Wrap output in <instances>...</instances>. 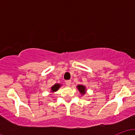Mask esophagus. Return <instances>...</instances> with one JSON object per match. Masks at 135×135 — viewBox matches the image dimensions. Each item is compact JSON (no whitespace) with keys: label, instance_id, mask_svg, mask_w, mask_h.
Returning a JSON list of instances; mask_svg holds the SVG:
<instances>
[{"label":"esophagus","instance_id":"1","mask_svg":"<svg viewBox=\"0 0 135 135\" xmlns=\"http://www.w3.org/2000/svg\"><path fill=\"white\" fill-rule=\"evenodd\" d=\"M65 84H66V86H70V84H71V80H66V81H65Z\"/></svg>","mask_w":135,"mask_h":135}]
</instances>
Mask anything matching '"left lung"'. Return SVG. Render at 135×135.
<instances>
[{
  "label": "left lung",
  "mask_w": 135,
  "mask_h": 135,
  "mask_svg": "<svg viewBox=\"0 0 135 135\" xmlns=\"http://www.w3.org/2000/svg\"><path fill=\"white\" fill-rule=\"evenodd\" d=\"M77 89H78L79 91L80 92V93L81 94V95H84V94H86V86H84L83 84H79L77 86Z\"/></svg>",
  "instance_id": "left-lung-1"
}]
</instances>
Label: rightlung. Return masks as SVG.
Here are the masks:
<instances>
[{
  "label": "right lung",
  "mask_w": 135,
  "mask_h": 135,
  "mask_svg": "<svg viewBox=\"0 0 135 135\" xmlns=\"http://www.w3.org/2000/svg\"><path fill=\"white\" fill-rule=\"evenodd\" d=\"M61 84H55V85H53V86L51 88V93H55L56 91H57L58 90L59 88L61 87Z\"/></svg>",
  "instance_id": "obj_1"
}]
</instances>
